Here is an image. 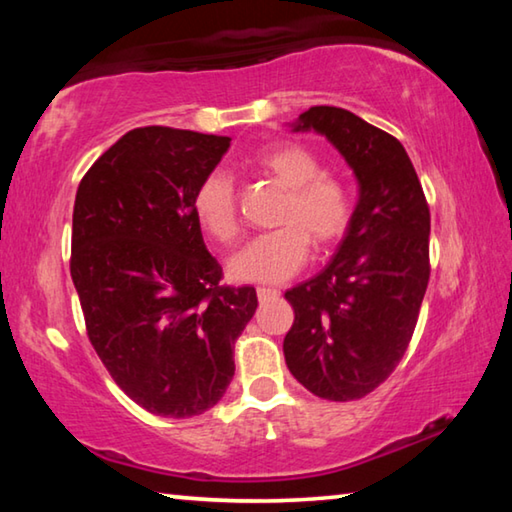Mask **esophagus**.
I'll return each mask as SVG.
<instances>
[{
    "label": "esophagus",
    "mask_w": 512,
    "mask_h": 512,
    "mask_svg": "<svg viewBox=\"0 0 512 512\" xmlns=\"http://www.w3.org/2000/svg\"><path fill=\"white\" fill-rule=\"evenodd\" d=\"M257 298H259V302L275 300V298H280V291H277V289H266V287H259V289H257Z\"/></svg>",
    "instance_id": "34e87169"
}]
</instances>
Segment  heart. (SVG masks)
<instances>
[{"label": "heart", "instance_id": "b5f03b06", "mask_svg": "<svg viewBox=\"0 0 512 512\" xmlns=\"http://www.w3.org/2000/svg\"><path fill=\"white\" fill-rule=\"evenodd\" d=\"M253 167L284 189L273 216L280 228L232 255L228 273L237 282L280 284L305 266L309 244L316 253H327L348 235L354 196L343 178L323 173L318 155L296 142L262 151ZM192 210L198 225L219 244H232L239 237L237 187L225 171L214 169L196 185Z\"/></svg>", "mask_w": 512, "mask_h": 512}]
</instances>
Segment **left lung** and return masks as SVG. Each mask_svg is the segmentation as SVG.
<instances>
[{
    "label": "left lung",
    "instance_id": "8db88e82",
    "mask_svg": "<svg viewBox=\"0 0 512 512\" xmlns=\"http://www.w3.org/2000/svg\"><path fill=\"white\" fill-rule=\"evenodd\" d=\"M293 131L325 135L359 183L352 225L323 271L289 289L291 375L323 400L375 391L402 361L429 284L431 216L400 140L350 110L314 106Z\"/></svg>",
    "mask_w": 512,
    "mask_h": 512
}]
</instances>
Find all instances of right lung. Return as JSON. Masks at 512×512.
<instances>
[{"label":"right lung","mask_w":512,"mask_h":512,"mask_svg":"<svg viewBox=\"0 0 512 512\" xmlns=\"http://www.w3.org/2000/svg\"><path fill=\"white\" fill-rule=\"evenodd\" d=\"M230 137L146 126L85 173L74 201L72 280L110 377L162 418H192L235 375L237 336L257 309L253 287H221L192 196Z\"/></svg>","instance_id":"right-lung-1"}]
</instances>
